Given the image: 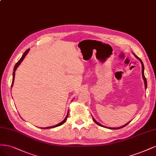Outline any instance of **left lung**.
Here are the masks:
<instances>
[{"mask_svg": "<svg viewBox=\"0 0 156 156\" xmlns=\"http://www.w3.org/2000/svg\"><path fill=\"white\" fill-rule=\"evenodd\" d=\"M134 56H135V58H137V59H139V61L140 62V63H141V65H142V75H143V80H144V85H145V89H147V79H146V78H145V76H144V65H143V62L141 61V59H140L139 57H137L136 55H135L134 54ZM93 120H94V122L96 123L97 124H98V126H102V127H104V128H109V129H120V128H123V127H124V126H126L127 124H129V122H128V123H126V124H124V126H121V127H119V128H108V127H106V126H103V125H102V124H100V123H98V122H97L96 121V120H95L93 117Z\"/></svg>", "mask_w": 156, "mask_h": 156, "instance_id": "8db88e82", "label": "left lung"}]
</instances>
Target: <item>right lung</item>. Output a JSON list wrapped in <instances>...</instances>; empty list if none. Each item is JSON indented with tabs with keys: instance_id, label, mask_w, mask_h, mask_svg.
<instances>
[{
	"instance_id": "right-lung-1",
	"label": "right lung",
	"mask_w": 156,
	"mask_h": 156,
	"mask_svg": "<svg viewBox=\"0 0 156 156\" xmlns=\"http://www.w3.org/2000/svg\"><path fill=\"white\" fill-rule=\"evenodd\" d=\"M29 50H30V48H29V49H28V50H27L26 52H25L23 54V56H22V57L21 58V59H20L19 60L18 62H17V63L16 64V65H15L14 69H13V80H12V87L13 86V82H14V78H15V72H16V71L17 68L19 67V65L20 64H21V63L23 62V60L24 59V58H25V56H27V54H28V52H29ZM68 115H69V112H68V113H67V115L66 117L65 118V119L63 120L62 122H60V123H59V124H56V125H55V126H52L47 127V128H43V129H46V128H56V127L62 125L63 124H64V123H65V121H66L67 119V117H68Z\"/></svg>"
}]
</instances>
